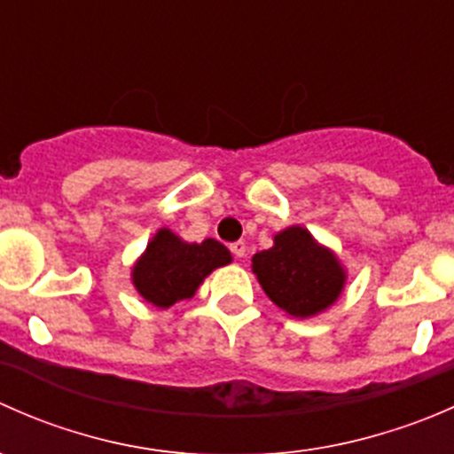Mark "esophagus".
Returning a JSON list of instances; mask_svg holds the SVG:
<instances>
[{"instance_id":"34e87169","label":"esophagus","mask_w":454,"mask_h":454,"mask_svg":"<svg viewBox=\"0 0 454 454\" xmlns=\"http://www.w3.org/2000/svg\"><path fill=\"white\" fill-rule=\"evenodd\" d=\"M231 253H232V256H237V259H241V256L246 254L244 241H235V244H231Z\"/></svg>"}]
</instances>
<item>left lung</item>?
<instances>
[{
    "label": "left lung",
    "mask_w": 454,
    "mask_h": 454,
    "mask_svg": "<svg viewBox=\"0 0 454 454\" xmlns=\"http://www.w3.org/2000/svg\"><path fill=\"white\" fill-rule=\"evenodd\" d=\"M253 270L270 301L299 318L323 312L345 286L336 256L301 226L278 232L272 248L253 256Z\"/></svg>",
    "instance_id": "obj_1"
}]
</instances>
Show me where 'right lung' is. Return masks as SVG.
<instances>
[{
    "mask_svg": "<svg viewBox=\"0 0 454 454\" xmlns=\"http://www.w3.org/2000/svg\"><path fill=\"white\" fill-rule=\"evenodd\" d=\"M231 263L226 246L215 239L186 244L162 228L134 268V286L155 308L191 299L200 283L219 265Z\"/></svg>",
    "mask_w": 454,
    "mask_h": 454,
    "instance_id": "1",
    "label": "right lung"
}]
</instances>
